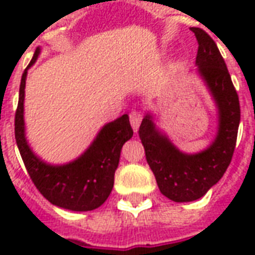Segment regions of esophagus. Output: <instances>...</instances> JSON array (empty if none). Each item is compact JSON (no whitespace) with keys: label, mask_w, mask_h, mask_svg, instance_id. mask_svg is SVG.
<instances>
[{"label":"esophagus","mask_w":255,"mask_h":255,"mask_svg":"<svg viewBox=\"0 0 255 255\" xmlns=\"http://www.w3.org/2000/svg\"><path fill=\"white\" fill-rule=\"evenodd\" d=\"M143 120V113L138 109H133L131 113H129V122H131V126H132L133 131L136 132L138 131L139 126H140V123Z\"/></svg>","instance_id":"34e87169"}]
</instances>
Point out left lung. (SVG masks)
Instances as JSON below:
<instances>
[{"label":"left lung","instance_id":"left-lung-1","mask_svg":"<svg viewBox=\"0 0 255 255\" xmlns=\"http://www.w3.org/2000/svg\"><path fill=\"white\" fill-rule=\"evenodd\" d=\"M198 41V72L208 83L220 111L217 138L198 154H183L158 132L151 116L146 115L139 136L146 160L162 195L175 202H190L203 197L223 177L235 151L241 105L231 75L216 42L206 31L192 27Z\"/></svg>","mask_w":255,"mask_h":255}]
</instances>
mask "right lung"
<instances>
[{"label": "right lung", "mask_w": 255, "mask_h": 255, "mask_svg": "<svg viewBox=\"0 0 255 255\" xmlns=\"http://www.w3.org/2000/svg\"><path fill=\"white\" fill-rule=\"evenodd\" d=\"M39 54L36 49L28 64L31 67ZM27 67V68H28ZM27 69L23 72L19 104L14 115V138L31 180L47 201L73 212H87L105 202L115 183L123 144L132 138L128 115L106 124L93 144L78 160L63 166L47 165L31 151L24 138L23 102Z\"/></svg>", "instance_id": "add662e5"}]
</instances>
